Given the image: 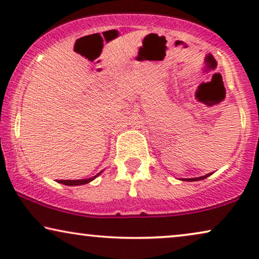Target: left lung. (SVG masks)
Instances as JSON below:
<instances>
[{
    "mask_svg": "<svg viewBox=\"0 0 259 259\" xmlns=\"http://www.w3.org/2000/svg\"><path fill=\"white\" fill-rule=\"evenodd\" d=\"M210 176V175H206V176H203V177H199V178H192V179H184V180H186V182H196V180H203V179H205V178H207V177Z\"/></svg>",
    "mask_w": 259,
    "mask_h": 259,
    "instance_id": "1",
    "label": "left lung"
}]
</instances>
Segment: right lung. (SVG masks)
Masks as SVG:
<instances>
[{
  "mask_svg": "<svg viewBox=\"0 0 259 259\" xmlns=\"http://www.w3.org/2000/svg\"><path fill=\"white\" fill-rule=\"evenodd\" d=\"M99 176V175H97ZM95 176V177H97ZM95 177L93 178H90V179H80V180H59V183L63 184V185H68V186H75V185H83V184H87L93 180Z\"/></svg>",
  "mask_w": 259,
  "mask_h": 259,
  "instance_id": "right-lung-1",
  "label": "right lung"
}]
</instances>
